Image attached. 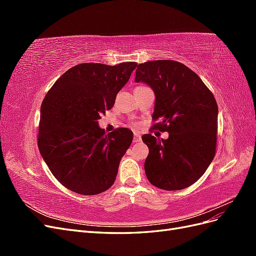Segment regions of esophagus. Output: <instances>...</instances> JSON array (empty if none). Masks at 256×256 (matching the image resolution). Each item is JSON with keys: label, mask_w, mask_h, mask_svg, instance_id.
<instances>
[{"label": "esophagus", "mask_w": 256, "mask_h": 256, "mask_svg": "<svg viewBox=\"0 0 256 256\" xmlns=\"http://www.w3.org/2000/svg\"><path fill=\"white\" fill-rule=\"evenodd\" d=\"M140 141H141V134H138V132H134V142L138 143V142H140Z\"/></svg>", "instance_id": "obj_1"}]
</instances>
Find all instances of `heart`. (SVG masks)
<instances>
[{
  "mask_svg": "<svg viewBox=\"0 0 256 256\" xmlns=\"http://www.w3.org/2000/svg\"><path fill=\"white\" fill-rule=\"evenodd\" d=\"M134 125H136V124H134Z\"/></svg>",
  "mask_w": 256,
  "mask_h": 256,
  "instance_id": "obj_1",
  "label": "heart"
}]
</instances>
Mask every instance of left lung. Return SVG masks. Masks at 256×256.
<instances>
[{
  "label": "left lung",
  "instance_id": "obj_1",
  "mask_svg": "<svg viewBox=\"0 0 256 256\" xmlns=\"http://www.w3.org/2000/svg\"><path fill=\"white\" fill-rule=\"evenodd\" d=\"M136 82L152 88L156 102L152 129L168 138L142 136L148 146L144 170L154 187L180 190L194 184L212 164L216 146L218 104L212 92L190 68L176 60L138 64Z\"/></svg>",
  "mask_w": 256,
  "mask_h": 256
}]
</instances>
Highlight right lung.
Here are the masks:
<instances>
[{
    "instance_id": "add662e5",
    "label": "right lung",
    "mask_w": 256,
    "mask_h": 256,
    "mask_svg": "<svg viewBox=\"0 0 256 256\" xmlns=\"http://www.w3.org/2000/svg\"><path fill=\"white\" fill-rule=\"evenodd\" d=\"M136 63H84L62 74L40 108L38 148L53 176L83 196L109 189L134 134L118 128L104 136L98 120L112 109Z\"/></svg>"
}]
</instances>
